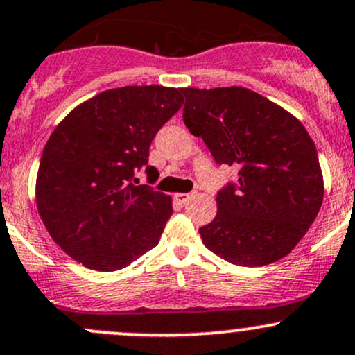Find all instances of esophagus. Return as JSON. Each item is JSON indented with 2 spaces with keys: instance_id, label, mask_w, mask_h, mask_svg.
Instances as JSON below:
<instances>
[{
  "instance_id": "obj_1",
  "label": "esophagus",
  "mask_w": 355,
  "mask_h": 355,
  "mask_svg": "<svg viewBox=\"0 0 355 355\" xmlns=\"http://www.w3.org/2000/svg\"><path fill=\"white\" fill-rule=\"evenodd\" d=\"M190 197H192V193H180V192H178V193H175V196H173V198L178 202V204H185V202L189 200Z\"/></svg>"
}]
</instances>
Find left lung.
Here are the masks:
<instances>
[{
    "mask_svg": "<svg viewBox=\"0 0 355 355\" xmlns=\"http://www.w3.org/2000/svg\"><path fill=\"white\" fill-rule=\"evenodd\" d=\"M184 123L217 165L239 168L217 192V216L198 229L205 248L239 266L285 258L323 200L317 148L290 112L246 87L182 89Z\"/></svg>",
    "mask_w": 355,
    "mask_h": 355,
    "instance_id": "obj_1",
    "label": "left lung"
}]
</instances>
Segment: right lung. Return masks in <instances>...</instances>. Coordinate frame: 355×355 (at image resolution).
Masks as SVG:
<instances>
[{"instance_id":"1","label":"right lung","mask_w":355,"mask_h":355,"mask_svg":"<svg viewBox=\"0 0 355 355\" xmlns=\"http://www.w3.org/2000/svg\"><path fill=\"white\" fill-rule=\"evenodd\" d=\"M182 89L126 85L79 104L53 130L37 175V209L52 239L89 270L118 271L158 244L171 198L135 185Z\"/></svg>"}]
</instances>
